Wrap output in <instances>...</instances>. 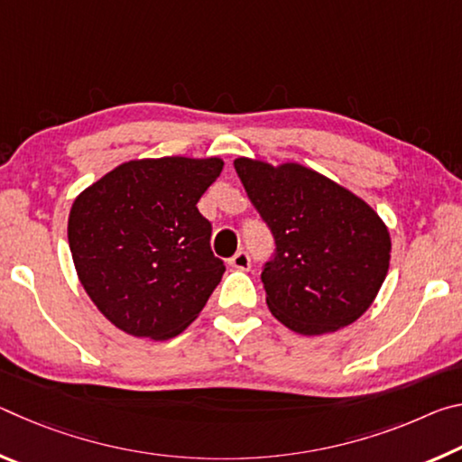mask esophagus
Listing matches in <instances>:
<instances>
[{
  "label": "esophagus",
  "mask_w": 462,
  "mask_h": 462,
  "mask_svg": "<svg viewBox=\"0 0 462 462\" xmlns=\"http://www.w3.org/2000/svg\"><path fill=\"white\" fill-rule=\"evenodd\" d=\"M228 263L238 271H248L250 269V256H248L246 250H240V253L234 254Z\"/></svg>",
  "instance_id": "obj_1"
}]
</instances>
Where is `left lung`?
Instances as JSON below:
<instances>
[{"mask_svg": "<svg viewBox=\"0 0 462 462\" xmlns=\"http://www.w3.org/2000/svg\"><path fill=\"white\" fill-rule=\"evenodd\" d=\"M248 199L275 238L261 279L271 314L303 336L361 318L389 269L387 226L371 206L297 162L236 159Z\"/></svg>", "mask_w": 462, "mask_h": 462, "instance_id": "obj_1", "label": "left lung"}]
</instances>
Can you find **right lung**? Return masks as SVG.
<instances>
[{
    "instance_id": "obj_1",
    "label": "right lung",
    "mask_w": 462,
    "mask_h": 462,
    "mask_svg": "<svg viewBox=\"0 0 462 462\" xmlns=\"http://www.w3.org/2000/svg\"><path fill=\"white\" fill-rule=\"evenodd\" d=\"M220 159L130 161L75 199L69 246L81 285L120 330L167 340L183 332L224 275L198 201Z\"/></svg>"
}]
</instances>
